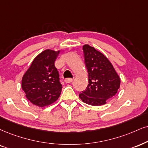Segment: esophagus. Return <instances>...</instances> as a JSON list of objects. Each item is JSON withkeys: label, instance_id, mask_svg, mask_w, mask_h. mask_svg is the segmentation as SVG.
<instances>
[{"label": "esophagus", "instance_id": "1", "mask_svg": "<svg viewBox=\"0 0 148 148\" xmlns=\"http://www.w3.org/2000/svg\"><path fill=\"white\" fill-rule=\"evenodd\" d=\"M65 82L66 83H68V84H70L73 81V79H72V78H67V79H65Z\"/></svg>", "mask_w": 148, "mask_h": 148}]
</instances>
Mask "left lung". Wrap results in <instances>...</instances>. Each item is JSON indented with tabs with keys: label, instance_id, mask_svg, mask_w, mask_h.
Masks as SVG:
<instances>
[{
	"label": "left lung",
	"instance_id": "8db88e82",
	"mask_svg": "<svg viewBox=\"0 0 148 148\" xmlns=\"http://www.w3.org/2000/svg\"><path fill=\"white\" fill-rule=\"evenodd\" d=\"M84 62L88 74V84L79 95L87 104L104 105L114 97L120 87L121 80L108 59L88 45L83 46Z\"/></svg>",
	"mask_w": 148,
	"mask_h": 148
}]
</instances>
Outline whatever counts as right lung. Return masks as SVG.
<instances>
[{
	"label": "right lung",
	"instance_id": "1",
	"mask_svg": "<svg viewBox=\"0 0 148 148\" xmlns=\"http://www.w3.org/2000/svg\"><path fill=\"white\" fill-rule=\"evenodd\" d=\"M60 51L46 49L33 60L22 78V89L33 104L45 107L57 101L61 94L59 73L55 61Z\"/></svg>",
	"mask_w": 148,
	"mask_h": 148
}]
</instances>
